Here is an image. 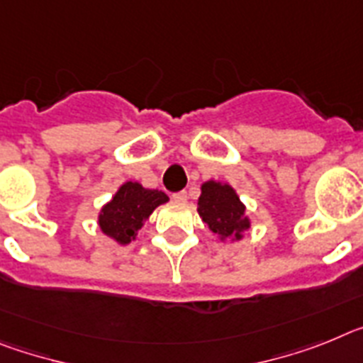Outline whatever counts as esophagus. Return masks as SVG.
Instances as JSON below:
<instances>
[{
  "instance_id": "34e87169",
  "label": "esophagus",
  "mask_w": 363,
  "mask_h": 363,
  "mask_svg": "<svg viewBox=\"0 0 363 363\" xmlns=\"http://www.w3.org/2000/svg\"><path fill=\"white\" fill-rule=\"evenodd\" d=\"M172 197L175 201H177V203H186V199H188V194H186V191L182 190V191H177V194H173Z\"/></svg>"
}]
</instances>
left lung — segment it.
I'll return each instance as SVG.
<instances>
[{"instance_id": "left-lung-1", "label": "left lung", "mask_w": 363, "mask_h": 363, "mask_svg": "<svg viewBox=\"0 0 363 363\" xmlns=\"http://www.w3.org/2000/svg\"><path fill=\"white\" fill-rule=\"evenodd\" d=\"M203 194L197 203V212L203 220L220 239H241L242 232L250 226L245 217V206L228 184L208 181L203 184Z\"/></svg>"}]
</instances>
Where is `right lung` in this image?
Returning a JSON list of instances; mask_svg holds the SVG:
<instances>
[{
	"label": "right lung",
	"instance_id": "1",
	"mask_svg": "<svg viewBox=\"0 0 363 363\" xmlns=\"http://www.w3.org/2000/svg\"><path fill=\"white\" fill-rule=\"evenodd\" d=\"M168 195L160 190H146L138 182H125L116 191L111 203L102 208L99 225L109 238L121 245H128L135 239L137 230L151 216L159 204L166 203Z\"/></svg>",
	"mask_w": 363,
	"mask_h": 363
}]
</instances>
